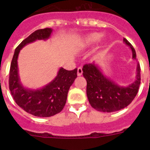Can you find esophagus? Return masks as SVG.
Returning <instances> with one entry per match:
<instances>
[{"mask_svg": "<svg viewBox=\"0 0 150 150\" xmlns=\"http://www.w3.org/2000/svg\"><path fill=\"white\" fill-rule=\"evenodd\" d=\"M83 74V69H82V67H78V76H81Z\"/></svg>", "mask_w": 150, "mask_h": 150, "instance_id": "34e87169", "label": "esophagus"}]
</instances>
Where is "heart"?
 I'll use <instances>...</instances> for the list:
<instances>
[{"instance_id":"b5f03b06","label":"heart","mask_w":150,"mask_h":150,"mask_svg":"<svg viewBox=\"0 0 150 150\" xmlns=\"http://www.w3.org/2000/svg\"><path fill=\"white\" fill-rule=\"evenodd\" d=\"M101 36H102V35H101L100 33H90V34L85 36L83 38V40H81V46L84 47L91 46V45L94 44L95 43H96V42L100 39Z\"/></svg>"}]
</instances>
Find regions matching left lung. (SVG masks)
<instances>
[{
  "mask_svg": "<svg viewBox=\"0 0 150 150\" xmlns=\"http://www.w3.org/2000/svg\"><path fill=\"white\" fill-rule=\"evenodd\" d=\"M123 42L132 51L133 59H136L135 49L125 38ZM140 65L137 64L136 81L128 86H120L104 75L100 67L95 64H85L83 75L87 81L86 93L91 107L104 112H112L126 107L138 93L141 75Z\"/></svg>",
  "mask_w": 150,
  "mask_h": 150,
  "instance_id": "left-lung-1",
  "label": "left lung"
}]
</instances>
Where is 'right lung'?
Returning <instances> with one entry per match:
<instances>
[{
    "instance_id": "right-lung-1",
    "label": "right lung",
    "mask_w": 150,
    "mask_h": 150,
    "mask_svg": "<svg viewBox=\"0 0 150 150\" xmlns=\"http://www.w3.org/2000/svg\"><path fill=\"white\" fill-rule=\"evenodd\" d=\"M52 31L51 28L35 30L16 47L11 63L8 83L12 96L22 110L37 117H51L59 113L66 104L69 88L77 78V69L67 70L61 67L56 78L42 88H27L21 83L17 64L20 50L37 40H47Z\"/></svg>"
}]
</instances>
